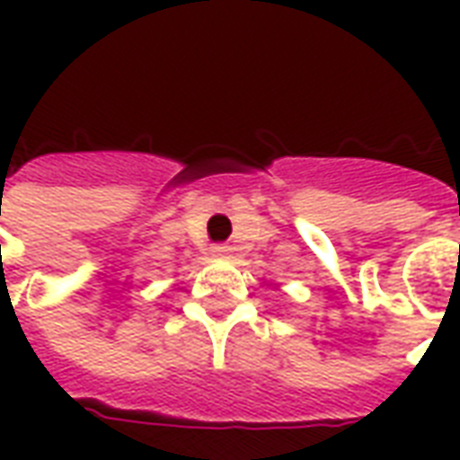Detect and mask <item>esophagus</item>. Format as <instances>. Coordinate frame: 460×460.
I'll use <instances>...</instances> for the list:
<instances>
[{
  "instance_id": "34e87169",
  "label": "esophagus",
  "mask_w": 460,
  "mask_h": 460,
  "mask_svg": "<svg viewBox=\"0 0 460 460\" xmlns=\"http://www.w3.org/2000/svg\"><path fill=\"white\" fill-rule=\"evenodd\" d=\"M211 253H214V256H226V253H229V246H224V243H217V246L211 249Z\"/></svg>"
}]
</instances>
